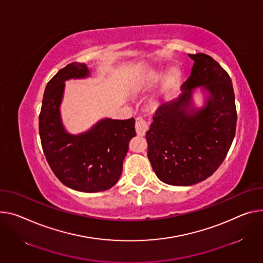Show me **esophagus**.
<instances>
[{
  "mask_svg": "<svg viewBox=\"0 0 263 263\" xmlns=\"http://www.w3.org/2000/svg\"><path fill=\"white\" fill-rule=\"evenodd\" d=\"M135 130L139 136H144L148 130V124L141 116H137L135 119Z\"/></svg>",
  "mask_w": 263,
  "mask_h": 263,
  "instance_id": "esophagus-1",
  "label": "esophagus"
}]
</instances>
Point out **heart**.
<instances>
[{
	"mask_svg": "<svg viewBox=\"0 0 263 263\" xmlns=\"http://www.w3.org/2000/svg\"><path fill=\"white\" fill-rule=\"evenodd\" d=\"M175 74H176V73H175V72H173V73H172V77H175Z\"/></svg>",
	"mask_w": 263,
	"mask_h": 263,
	"instance_id": "obj_1",
	"label": "heart"
}]
</instances>
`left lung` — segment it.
<instances>
[{
    "label": "left lung",
    "instance_id": "obj_1",
    "mask_svg": "<svg viewBox=\"0 0 263 263\" xmlns=\"http://www.w3.org/2000/svg\"><path fill=\"white\" fill-rule=\"evenodd\" d=\"M194 61L183 93L160 105L146 132L148 158L156 176L172 185H192L210 177L224 160L233 142L237 111L232 81L212 57L189 54ZM210 93L204 108L189 109L192 89Z\"/></svg>",
    "mask_w": 263,
    "mask_h": 263
}]
</instances>
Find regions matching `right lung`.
I'll return each instance as SVG.
<instances>
[{
  "instance_id": "obj_1",
  "label": "right lung",
  "mask_w": 263,
  "mask_h": 263,
  "mask_svg": "<svg viewBox=\"0 0 263 263\" xmlns=\"http://www.w3.org/2000/svg\"><path fill=\"white\" fill-rule=\"evenodd\" d=\"M89 76L85 64L71 63L48 82L39 116L43 152L54 175L66 186L85 193L112 187L122 175L129 140L136 135L135 119L106 118L81 135L65 132L60 105L64 82Z\"/></svg>"
}]
</instances>
